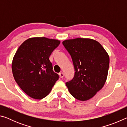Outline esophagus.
Instances as JSON below:
<instances>
[{"instance_id": "1", "label": "esophagus", "mask_w": 127, "mask_h": 127, "mask_svg": "<svg viewBox=\"0 0 127 127\" xmlns=\"http://www.w3.org/2000/svg\"><path fill=\"white\" fill-rule=\"evenodd\" d=\"M59 75L61 78H63V77H64V73L63 72H60L59 73Z\"/></svg>"}]
</instances>
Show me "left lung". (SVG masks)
Here are the masks:
<instances>
[{
	"mask_svg": "<svg viewBox=\"0 0 127 127\" xmlns=\"http://www.w3.org/2000/svg\"><path fill=\"white\" fill-rule=\"evenodd\" d=\"M62 44L71 56L74 76L65 85L76 99L86 101L95 95L106 82L109 57L99 42L90 38L66 40Z\"/></svg>",
	"mask_w": 127,
	"mask_h": 127,
	"instance_id": "obj_1",
	"label": "left lung"
}]
</instances>
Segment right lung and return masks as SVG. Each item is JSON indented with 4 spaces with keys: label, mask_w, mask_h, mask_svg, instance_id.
<instances>
[{
    "label": "right lung",
    "mask_w": 127,
    "mask_h": 127,
    "mask_svg": "<svg viewBox=\"0 0 127 127\" xmlns=\"http://www.w3.org/2000/svg\"><path fill=\"white\" fill-rule=\"evenodd\" d=\"M60 41L44 37L23 42L14 56L12 69L14 78L27 95L42 99L48 95L59 79L49 60Z\"/></svg>",
    "instance_id": "obj_1"
}]
</instances>
